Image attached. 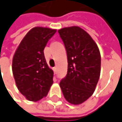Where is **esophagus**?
<instances>
[{
    "instance_id": "34e87169",
    "label": "esophagus",
    "mask_w": 122,
    "mask_h": 122,
    "mask_svg": "<svg viewBox=\"0 0 122 122\" xmlns=\"http://www.w3.org/2000/svg\"><path fill=\"white\" fill-rule=\"evenodd\" d=\"M53 71H54L55 73H56V71H57V67H53Z\"/></svg>"
}]
</instances>
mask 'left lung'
<instances>
[{
	"label": "left lung",
	"instance_id": "8db88e82",
	"mask_svg": "<svg viewBox=\"0 0 122 122\" xmlns=\"http://www.w3.org/2000/svg\"><path fill=\"white\" fill-rule=\"evenodd\" d=\"M67 55V73L59 83L68 102L79 105L94 92L100 76L101 55L92 37L79 26L58 30Z\"/></svg>",
	"mask_w": 122,
	"mask_h": 122
}]
</instances>
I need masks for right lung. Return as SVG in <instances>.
I'll return each instance as SVG.
<instances>
[{
    "instance_id": "obj_1",
    "label": "right lung",
    "mask_w": 122,
    "mask_h": 122,
    "mask_svg": "<svg viewBox=\"0 0 122 122\" xmlns=\"http://www.w3.org/2000/svg\"><path fill=\"white\" fill-rule=\"evenodd\" d=\"M57 30L36 26L20 41L12 58V70L19 92L31 102L46 97L53 83V71L49 67L44 49Z\"/></svg>"
}]
</instances>
